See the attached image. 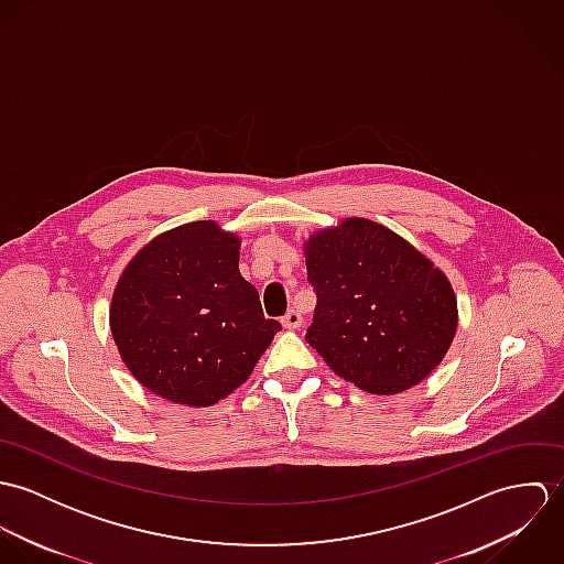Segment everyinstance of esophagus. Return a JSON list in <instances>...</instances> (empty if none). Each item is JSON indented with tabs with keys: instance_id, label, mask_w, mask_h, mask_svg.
<instances>
[{
	"instance_id": "esophagus-1",
	"label": "esophagus",
	"mask_w": 564,
	"mask_h": 564,
	"mask_svg": "<svg viewBox=\"0 0 564 564\" xmlns=\"http://www.w3.org/2000/svg\"><path fill=\"white\" fill-rule=\"evenodd\" d=\"M302 323H304V317H302L300 311H289V313L282 317V325L289 327V329H297V327H302Z\"/></svg>"
}]
</instances>
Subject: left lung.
Returning <instances> with one entry per match:
<instances>
[{
	"label": "left lung",
	"mask_w": 564,
	"mask_h": 564,
	"mask_svg": "<svg viewBox=\"0 0 564 564\" xmlns=\"http://www.w3.org/2000/svg\"><path fill=\"white\" fill-rule=\"evenodd\" d=\"M317 306L306 340L343 380L376 395L419 384L447 354L458 311L443 271L389 228L345 219L306 242Z\"/></svg>",
	"instance_id": "left-lung-1"
}]
</instances>
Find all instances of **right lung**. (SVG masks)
<instances>
[{"label":"right lung","mask_w":564,"mask_h":564,"mask_svg":"<svg viewBox=\"0 0 564 564\" xmlns=\"http://www.w3.org/2000/svg\"><path fill=\"white\" fill-rule=\"evenodd\" d=\"M235 235L193 221L145 245L123 271L110 329L132 376L162 400L210 405L249 378L280 322L239 271Z\"/></svg>","instance_id":"obj_1"}]
</instances>
